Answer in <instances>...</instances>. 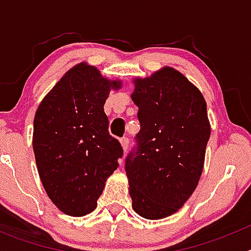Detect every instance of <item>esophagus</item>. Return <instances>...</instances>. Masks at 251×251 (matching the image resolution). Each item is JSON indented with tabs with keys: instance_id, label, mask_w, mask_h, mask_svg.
Returning <instances> with one entry per match:
<instances>
[{
	"instance_id": "34e87169",
	"label": "esophagus",
	"mask_w": 251,
	"mask_h": 251,
	"mask_svg": "<svg viewBox=\"0 0 251 251\" xmlns=\"http://www.w3.org/2000/svg\"><path fill=\"white\" fill-rule=\"evenodd\" d=\"M121 143H122V147H123L124 152H127L128 147H129V139H128V137H123V138H121Z\"/></svg>"
}]
</instances>
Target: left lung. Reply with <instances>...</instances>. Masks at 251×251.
Masks as SVG:
<instances>
[{"label": "left lung", "mask_w": 251, "mask_h": 251, "mask_svg": "<svg viewBox=\"0 0 251 251\" xmlns=\"http://www.w3.org/2000/svg\"><path fill=\"white\" fill-rule=\"evenodd\" d=\"M141 129L126 157L134 211L156 220L175 214L195 191L210 138L206 101L196 86L165 68L136 80Z\"/></svg>", "instance_id": "1"}]
</instances>
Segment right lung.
<instances>
[{
    "mask_svg": "<svg viewBox=\"0 0 251 251\" xmlns=\"http://www.w3.org/2000/svg\"><path fill=\"white\" fill-rule=\"evenodd\" d=\"M119 86L81 63L60 79L37 108L32 139L37 171L48 196L65 214H90L123 157L104 113L110 89Z\"/></svg>",
    "mask_w": 251,
    "mask_h": 251,
    "instance_id": "add662e5",
    "label": "right lung"
}]
</instances>
